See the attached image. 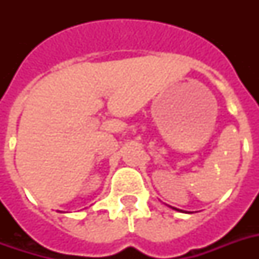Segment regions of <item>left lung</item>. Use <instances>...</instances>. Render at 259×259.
<instances>
[{"instance_id":"obj_1","label":"left lung","mask_w":259,"mask_h":259,"mask_svg":"<svg viewBox=\"0 0 259 259\" xmlns=\"http://www.w3.org/2000/svg\"><path fill=\"white\" fill-rule=\"evenodd\" d=\"M173 209H176V208H173Z\"/></svg>"}]
</instances>
